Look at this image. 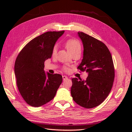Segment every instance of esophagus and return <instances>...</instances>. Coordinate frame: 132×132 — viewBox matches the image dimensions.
Returning <instances> with one entry per match:
<instances>
[{
	"instance_id": "34e87169",
	"label": "esophagus",
	"mask_w": 132,
	"mask_h": 132,
	"mask_svg": "<svg viewBox=\"0 0 132 132\" xmlns=\"http://www.w3.org/2000/svg\"><path fill=\"white\" fill-rule=\"evenodd\" d=\"M62 78H63V80H65L66 79H68V77H66V76H65V75H63L62 76Z\"/></svg>"
}]
</instances>
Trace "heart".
<instances>
[{
	"mask_svg": "<svg viewBox=\"0 0 132 132\" xmlns=\"http://www.w3.org/2000/svg\"><path fill=\"white\" fill-rule=\"evenodd\" d=\"M65 47L68 50V52L71 54L72 53L80 52L82 50V45L80 42L76 40V39H70L67 41L64 44ZM57 52V46L55 45L53 47L52 50V55H55ZM63 70L65 71L68 72L69 70V69L68 67H64Z\"/></svg>",
	"mask_w": 132,
	"mask_h": 132,
	"instance_id": "b5f03b06",
	"label": "heart"
}]
</instances>
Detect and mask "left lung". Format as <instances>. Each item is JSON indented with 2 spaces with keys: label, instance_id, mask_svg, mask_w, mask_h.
I'll return each instance as SVG.
<instances>
[{
  "label": "left lung",
  "instance_id": "8db88e82",
  "mask_svg": "<svg viewBox=\"0 0 132 132\" xmlns=\"http://www.w3.org/2000/svg\"><path fill=\"white\" fill-rule=\"evenodd\" d=\"M83 44V58L78 69L86 71V80L72 79L71 94L74 102L86 108L102 104L110 93L114 79V68L110 52L103 42L78 32Z\"/></svg>",
  "mask_w": 132,
  "mask_h": 132
}]
</instances>
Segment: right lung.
Listing matches in <instances>:
<instances>
[{
  "label": "right lung",
  "mask_w": 132,
  "mask_h": 132,
  "mask_svg": "<svg viewBox=\"0 0 132 132\" xmlns=\"http://www.w3.org/2000/svg\"><path fill=\"white\" fill-rule=\"evenodd\" d=\"M62 31L47 32L30 41L21 50L15 63L16 84L22 97L32 106L45 104L54 97L62 82L60 74L44 72V62Z\"/></svg>",
  "instance_id": "add662e5"
}]
</instances>
